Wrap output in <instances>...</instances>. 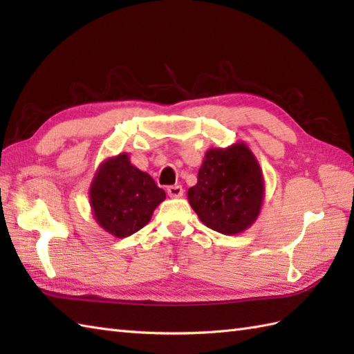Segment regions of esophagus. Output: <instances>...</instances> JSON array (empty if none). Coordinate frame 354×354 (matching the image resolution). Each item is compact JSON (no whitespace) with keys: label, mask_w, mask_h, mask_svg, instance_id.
<instances>
[{"label":"esophagus","mask_w":354,"mask_h":354,"mask_svg":"<svg viewBox=\"0 0 354 354\" xmlns=\"http://www.w3.org/2000/svg\"><path fill=\"white\" fill-rule=\"evenodd\" d=\"M167 193L170 198H181L184 194V190L181 185H170V187H167Z\"/></svg>","instance_id":"34e87169"}]
</instances>
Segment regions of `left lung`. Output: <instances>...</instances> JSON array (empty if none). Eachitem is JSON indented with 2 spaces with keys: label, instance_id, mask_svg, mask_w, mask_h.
I'll return each mask as SVG.
<instances>
[{
  "label": "left lung",
  "instance_id": "left-lung-1",
  "mask_svg": "<svg viewBox=\"0 0 354 354\" xmlns=\"http://www.w3.org/2000/svg\"><path fill=\"white\" fill-rule=\"evenodd\" d=\"M187 196L208 228L225 236L239 234L260 214L265 181L259 161L245 142L209 149L198 171V184Z\"/></svg>",
  "mask_w": 354,
  "mask_h": 354
}]
</instances>
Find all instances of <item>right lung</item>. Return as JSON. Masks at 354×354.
Wrapping results in <instances>:
<instances>
[{"label": "right lung", "mask_w": 354, "mask_h": 354, "mask_svg": "<svg viewBox=\"0 0 354 354\" xmlns=\"http://www.w3.org/2000/svg\"><path fill=\"white\" fill-rule=\"evenodd\" d=\"M165 193L152 176L120 153L100 164L89 189L97 223L115 237H127L149 223Z\"/></svg>", "instance_id": "obj_1"}]
</instances>
